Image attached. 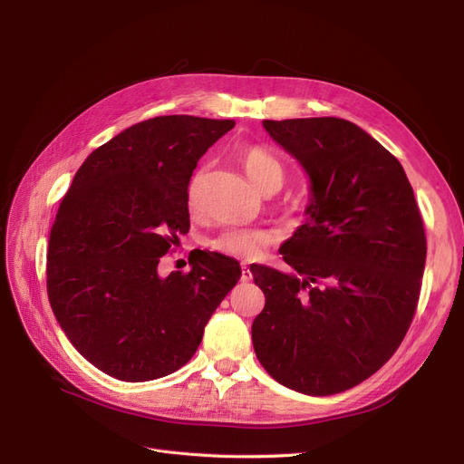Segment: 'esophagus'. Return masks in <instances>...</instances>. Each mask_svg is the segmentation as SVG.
<instances>
[{
	"mask_svg": "<svg viewBox=\"0 0 464 464\" xmlns=\"http://www.w3.org/2000/svg\"><path fill=\"white\" fill-rule=\"evenodd\" d=\"M242 283H249V280H251V271H249V266H242Z\"/></svg>",
	"mask_w": 464,
	"mask_h": 464,
	"instance_id": "obj_1",
	"label": "esophagus"
}]
</instances>
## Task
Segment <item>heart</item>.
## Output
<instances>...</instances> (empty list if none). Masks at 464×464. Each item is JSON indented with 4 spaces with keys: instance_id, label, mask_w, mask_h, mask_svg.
Instances as JSON below:
<instances>
[{
    "instance_id": "1",
    "label": "heart",
    "mask_w": 464,
    "mask_h": 464,
    "mask_svg": "<svg viewBox=\"0 0 464 464\" xmlns=\"http://www.w3.org/2000/svg\"><path fill=\"white\" fill-rule=\"evenodd\" d=\"M242 166L259 191L280 189L285 184V166L276 154L261 145H251L242 152ZM203 184V172H198L188 188V203L191 208L198 207L199 191ZM273 236L266 230L259 228H228L218 234L215 240H210V247L222 256L236 259H257L263 251L271 246Z\"/></svg>"
}]
</instances>
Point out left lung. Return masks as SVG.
Listing matches in <instances>:
<instances>
[{
  "instance_id": "left-lung-1",
  "label": "left lung",
  "mask_w": 464,
  "mask_h": 464,
  "mask_svg": "<svg viewBox=\"0 0 464 464\" xmlns=\"http://www.w3.org/2000/svg\"><path fill=\"white\" fill-rule=\"evenodd\" d=\"M263 128L312 179L307 220L280 246L294 273L251 269L265 307L257 360L280 385L325 397L395 354L422 286L426 234L401 162L356 123L300 118Z\"/></svg>"
}]
</instances>
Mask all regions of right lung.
I'll use <instances>...</instances> for the list:
<instances>
[{
    "mask_svg": "<svg viewBox=\"0 0 464 464\" xmlns=\"http://www.w3.org/2000/svg\"><path fill=\"white\" fill-rule=\"evenodd\" d=\"M234 120L159 116L92 150L50 230L48 300L67 339L101 372L150 382L179 370L240 280L232 257L199 251L188 273L159 261L189 230L188 186Z\"/></svg>",
    "mask_w": 464,
    "mask_h": 464,
    "instance_id": "add662e5",
    "label": "right lung"
}]
</instances>
